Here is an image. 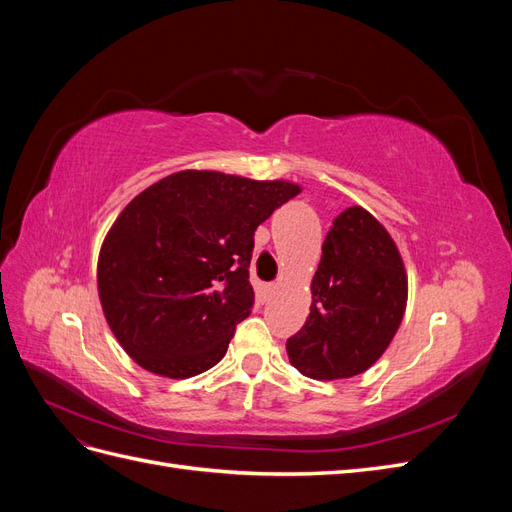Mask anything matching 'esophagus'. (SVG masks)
I'll return each instance as SVG.
<instances>
[{
    "label": "esophagus",
    "instance_id": "obj_1",
    "mask_svg": "<svg viewBox=\"0 0 512 512\" xmlns=\"http://www.w3.org/2000/svg\"><path fill=\"white\" fill-rule=\"evenodd\" d=\"M275 288H277V286H273V284H271V286H267V290H269V292H275Z\"/></svg>",
    "mask_w": 512,
    "mask_h": 512
}]
</instances>
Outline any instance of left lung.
Returning <instances> with one entry per match:
<instances>
[{
	"label": "left lung",
	"instance_id": "1",
	"mask_svg": "<svg viewBox=\"0 0 512 512\" xmlns=\"http://www.w3.org/2000/svg\"><path fill=\"white\" fill-rule=\"evenodd\" d=\"M406 303L408 273L389 230L348 207L322 243L309 316L286 342L288 359L314 380L363 374L393 342Z\"/></svg>",
	"mask_w": 512,
	"mask_h": 512
}]
</instances>
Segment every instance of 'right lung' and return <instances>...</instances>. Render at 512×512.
Instances as JSON below:
<instances>
[{
  "instance_id": "add662e5",
  "label": "right lung",
  "mask_w": 512,
  "mask_h": 512,
  "mask_svg": "<svg viewBox=\"0 0 512 512\" xmlns=\"http://www.w3.org/2000/svg\"><path fill=\"white\" fill-rule=\"evenodd\" d=\"M299 192L282 179L179 170L132 198L98 256L102 312L121 348L175 380L220 363L254 305V232Z\"/></svg>"
}]
</instances>
